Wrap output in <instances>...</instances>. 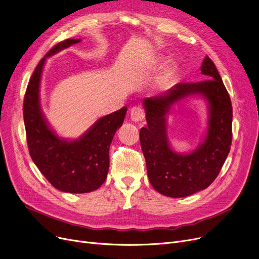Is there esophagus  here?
<instances>
[{
	"label": "esophagus",
	"mask_w": 259,
	"mask_h": 259,
	"mask_svg": "<svg viewBox=\"0 0 259 259\" xmlns=\"http://www.w3.org/2000/svg\"><path fill=\"white\" fill-rule=\"evenodd\" d=\"M130 117L133 121H144L146 118V113L142 107L135 106L130 110Z\"/></svg>",
	"instance_id": "esophagus-1"
}]
</instances>
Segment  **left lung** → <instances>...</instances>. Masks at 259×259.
Returning a JSON list of instances; mask_svg holds the SVG:
<instances>
[{
  "instance_id": "obj_1",
  "label": "left lung",
  "mask_w": 259,
  "mask_h": 259,
  "mask_svg": "<svg viewBox=\"0 0 259 259\" xmlns=\"http://www.w3.org/2000/svg\"><path fill=\"white\" fill-rule=\"evenodd\" d=\"M205 78L179 83L156 97L144 99L147 127L140 131L148 178L162 195L185 197L208 188L220 174L232 143V104L223 79L209 57L201 65ZM191 95H202L209 104L206 139L189 155L174 153L166 135L165 114L170 106Z\"/></svg>"
}]
</instances>
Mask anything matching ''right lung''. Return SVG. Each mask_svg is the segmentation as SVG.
Here are the masks:
<instances>
[{
	"label": "right lung",
	"instance_id": "add662e5",
	"mask_svg": "<svg viewBox=\"0 0 259 259\" xmlns=\"http://www.w3.org/2000/svg\"><path fill=\"white\" fill-rule=\"evenodd\" d=\"M78 42L79 38L62 40L38 62L27 86L23 105L30 156L47 181L67 193H88L104 184L109 170V148L127 112V107H122L101 117L75 141L62 140L49 128L39 106V81L46 58Z\"/></svg>",
	"mask_w": 259,
	"mask_h": 259
}]
</instances>
